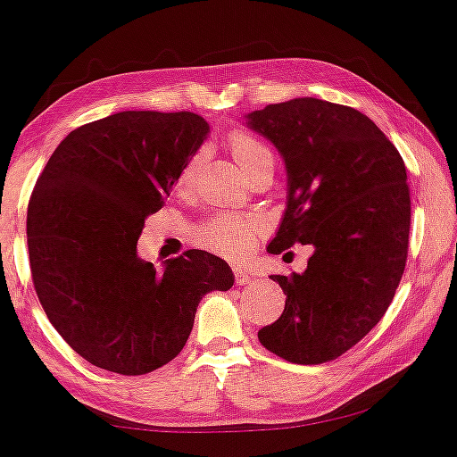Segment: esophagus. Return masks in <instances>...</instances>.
I'll use <instances>...</instances> for the list:
<instances>
[{
    "instance_id": "1",
    "label": "esophagus",
    "mask_w": 457,
    "mask_h": 457,
    "mask_svg": "<svg viewBox=\"0 0 457 457\" xmlns=\"http://www.w3.org/2000/svg\"><path fill=\"white\" fill-rule=\"evenodd\" d=\"M234 277H236V283H238V285H245V283H249V281H251L253 274H251L249 270H245V268H238V266H236V268H234Z\"/></svg>"
}]
</instances>
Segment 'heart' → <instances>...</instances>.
Segmentation results:
<instances>
[{"mask_svg":"<svg viewBox=\"0 0 457 457\" xmlns=\"http://www.w3.org/2000/svg\"><path fill=\"white\" fill-rule=\"evenodd\" d=\"M228 148L232 153L236 166L243 170L246 179L262 168L274 170L272 148L260 136L253 134V131H232L228 138ZM197 166H200V155H194L189 159V163L180 170L179 179H176L179 191L189 189ZM257 232H260V223L251 217H214L197 228L195 238L202 246L219 253V255L236 257L249 249Z\"/></svg>","mask_w":457,"mask_h":457,"instance_id":"1","label":"heart"}]
</instances>
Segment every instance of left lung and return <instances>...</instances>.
I'll list each match as a JSON object with an SVG mask.
<instances>
[{"mask_svg":"<svg viewBox=\"0 0 457 457\" xmlns=\"http://www.w3.org/2000/svg\"><path fill=\"white\" fill-rule=\"evenodd\" d=\"M251 129L281 151L287 208L268 251L311 245L304 272L274 274L287 295L260 343L291 364L337 360L392 304L409 255L411 191L398 148L360 110L317 97L270 104Z\"/></svg>","mask_w":457,"mask_h":457,"instance_id":"obj_1","label":"left lung"}]
</instances>
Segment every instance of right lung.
<instances>
[{
    "instance_id": "add662e5",
    "label": "right lung",
    "mask_w": 457,
    "mask_h": 457,
    "mask_svg": "<svg viewBox=\"0 0 457 457\" xmlns=\"http://www.w3.org/2000/svg\"><path fill=\"white\" fill-rule=\"evenodd\" d=\"M208 134L194 112L125 110L70 131L37 176L27 246L44 312L93 366L146 375L174 360L232 268L189 249L157 270L136 245Z\"/></svg>"
}]
</instances>
